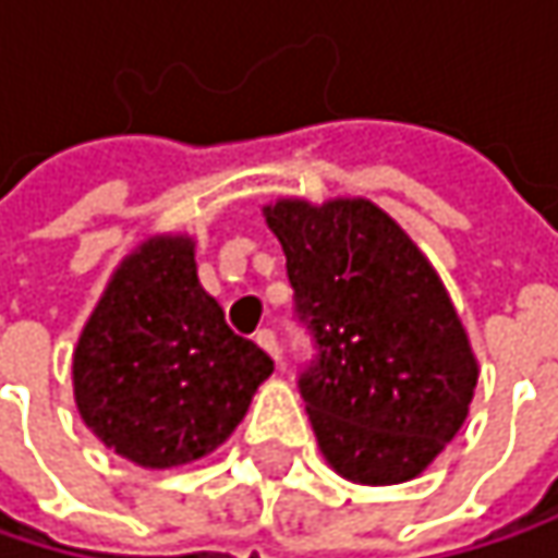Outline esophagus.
Wrapping results in <instances>:
<instances>
[{"label": "esophagus", "instance_id": "obj_1", "mask_svg": "<svg viewBox=\"0 0 558 558\" xmlns=\"http://www.w3.org/2000/svg\"><path fill=\"white\" fill-rule=\"evenodd\" d=\"M255 342H258V345H262V349H265V352H268V355H271V359H275V362H278V355H280V349H278V336H275V332H271V329H262V332H258V336H255Z\"/></svg>", "mask_w": 558, "mask_h": 558}]
</instances>
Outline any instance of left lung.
<instances>
[{
    "mask_svg": "<svg viewBox=\"0 0 558 558\" xmlns=\"http://www.w3.org/2000/svg\"><path fill=\"white\" fill-rule=\"evenodd\" d=\"M262 213L319 349L300 393L323 459L355 485L416 478L462 429L478 385L436 268L362 196H287Z\"/></svg>",
    "mask_w": 558,
    "mask_h": 558,
    "instance_id": "left-lung-1",
    "label": "left lung"
}]
</instances>
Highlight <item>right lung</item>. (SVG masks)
I'll use <instances>...</instances> for the list:
<instances>
[{
	"label": "right lung",
	"instance_id": "right-lung-1",
	"mask_svg": "<svg viewBox=\"0 0 558 558\" xmlns=\"http://www.w3.org/2000/svg\"><path fill=\"white\" fill-rule=\"evenodd\" d=\"M275 362L226 326L190 235H151L112 271L73 349V400L93 436L142 469L219 449Z\"/></svg>",
	"mask_w": 558,
	"mask_h": 558
}]
</instances>
